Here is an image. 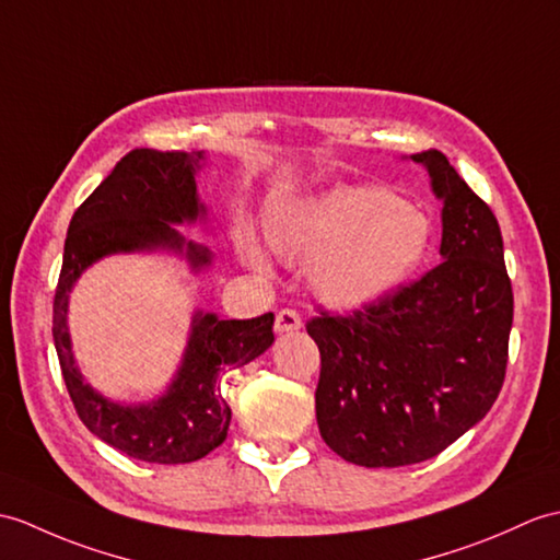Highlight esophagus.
Returning <instances> with one entry per match:
<instances>
[{"instance_id":"34e87169","label":"esophagus","mask_w":560,"mask_h":560,"mask_svg":"<svg viewBox=\"0 0 560 560\" xmlns=\"http://www.w3.org/2000/svg\"><path fill=\"white\" fill-rule=\"evenodd\" d=\"M301 327H303V319H301V315H298L295 310H291V307L279 310V315L275 319V331L277 334H293V331H298Z\"/></svg>"}]
</instances>
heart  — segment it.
Returning <instances> with one entry per match:
<instances>
[{
    "instance_id": "obj_1",
    "label": "heart",
    "mask_w": 560,
    "mask_h": 560,
    "mask_svg": "<svg viewBox=\"0 0 560 560\" xmlns=\"http://www.w3.org/2000/svg\"><path fill=\"white\" fill-rule=\"evenodd\" d=\"M267 243L289 262H310V283L324 301L360 307L396 291L432 248V221L382 186H336L279 205L267 219ZM243 255L257 269L253 243Z\"/></svg>"
}]
</instances>
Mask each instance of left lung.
<instances>
[{
	"mask_svg": "<svg viewBox=\"0 0 560 560\" xmlns=\"http://www.w3.org/2000/svg\"><path fill=\"white\" fill-rule=\"evenodd\" d=\"M412 160L444 200L441 262L348 315L317 305L305 324L322 358L319 434L365 467L439 456L489 412L509 365L513 285L499 221L446 154Z\"/></svg>",
	"mask_w": 560,
	"mask_h": 560,
	"instance_id": "1",
	"label": "left lung"
}]
</instances>
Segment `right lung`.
<instances>
[{"mask_svg":"<svg viewBox=\"0 0 560 560\" xmlns=\"http://www.w3.org/2000/svg\"><path fill=\"white\" fill-rule=\"evenodd\" d=\"M202 152H160L136 148L116 162L112 174L78 207L63 243L61 275L55 291L51 336L73 408L104 444L136 460L178 465L205 458L224 444L231 408L217 380L226 368H243L275 343V315L217 319L195 315L192 334L168 392L142 406H119L83 382L67 329L69 291L83 271L104 255L145 248H184L172 224L195 221L205 207L195 192ZM192 267L210 262V253L188 243Z\"/></svg>","mask_w":560,"mask_h":560,"instance_id":"right-lung-1","label":"right lung"}]
</instances>
